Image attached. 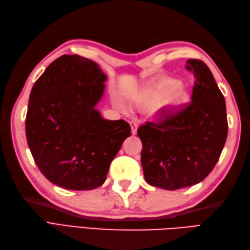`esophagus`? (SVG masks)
<instances>
[{
  "label": "esophagus",
  "instance_id": "obj_1",
  "mask_svg": "<svg viewBox=\"0 0 250 250\" xmlns=\"http://www.w3.org/2000/svg\"><path fill=\"white\" fill-rule=\"evenodd\" d=\"M130 124V127H131V133L134 135L137 134V130H138V123L134 122V121H131V122L129 123Z\"/></svg>",
  "mask_w": 250,
  "mask_h": 250
}]
</instances>
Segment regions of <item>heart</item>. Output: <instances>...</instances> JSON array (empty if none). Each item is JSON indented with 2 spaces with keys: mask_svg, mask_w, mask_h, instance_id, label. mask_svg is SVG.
Listing matches in <instances>:
<instances>
[{
  "mask_svg": "<svg viewBox=\"0 0 250 250\" xmlns=\"http://www.w3.org/2000/svg\"><path fill=\"white\" fill-rule=\"evenodd\" d=\"M181 81L175 78H165L150 90L145 99L147 106H156L165 101L172 107H178L188 101V96L180 88Z\"/></svg>",
  "mask_w": 250,
  "mask_h": 250,
  "instance_id": "obj_1",
  "label": "heart"
}]
</instances>
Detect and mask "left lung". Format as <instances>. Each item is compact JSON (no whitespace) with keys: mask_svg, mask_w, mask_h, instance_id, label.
<instances>
[{"mask_svg":"<svg viewBox=\"0 0 250 250\" xmlns=\"http://www.w3.org/2000/svg\"><path fill=\"white\" fill-rule=\"evenodd\" d=\"M186 67L196 79L192 102L138 129L146 181L170 191L198 184L208 175L229 130L224 97L208 66L188 59Z\"/></svg>","mask_w":250,"mask_h":250,"instance_id":"obj_1","label":"left lung"}]
</instances>
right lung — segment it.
I'll list each match as a JSON object with an SVG mask.
<instances>
[{
	"label": "right lung",
	"mask_w": 250,
	"mask_h": 250,
	"mask_svg": "<svg viewBox=\"0 0 250 250\" xmlns=\"http://www.w3.org/2000/svg\"><path fill=\"white\" fill-rule=\"evenodd\" d=\"M107 77L93 60L62 55L36 80L29 97L26 137L44 177L67 190L104 184L130 125L101 117L95 106Z\"/></svg>",
	"instance_id": "1"
}]
</instances>
